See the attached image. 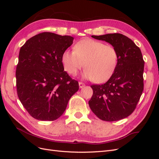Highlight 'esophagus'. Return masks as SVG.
I'll use <instances>...</instances> for the list:
<instances>
[{"mask_svg":"<svg viewBox=\"0 0 159 159\" xmlns=\"http://www.w3.org/2000/svg\"><path fill=\"white\" fill-rule=\"evenodd\" d=\"M85 86V84L82 82H79V87L80 88H83Z\"/></svg>","mask_w":159,"mask_h":159,"instance_id":"esophagus-1","label":"esophagus"}]
</instances>
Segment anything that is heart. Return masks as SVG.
<instances>
[{
  "label": "heart",
  "mask_w": 159,
  "mask_h": 159,
  "mask_svg": "<svg viewBox=\"0 0 159 159\" xmlns=\"http://www.w3.org/2000/svg\"><path fill=\"white\" fill-rule=\"evenodd\" d=\"M61 60L70 74L76 75L84 64L86 68L83 72V78L102 83L109 80L116 69L118 53L112 46L85 38L76 43L74 51H64Z\"/></svg>",
  "instance_id": "1"
}]
</instances>
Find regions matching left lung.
I'll list each match as a JSON object with an SVG mask.
<instances>
[{"mask_svg": "<svg viewBox=\"0 0 159 159\" xmlns=\"http://www.w3.org/2000/svg\"><path fill=\"white\" fill-rule=\"evenodd\" d=\"M91 37L113 46L118 53V63L106 83L91 85L93 92L89 105L103 121H119L133 112L142 95L145 64L142 53L130 38L121 34Z\"/></svg>", "mask_w": 159, "mask_h": 159, "instance_id": "left-lung-1", "label": "left lung"}]
</instances>
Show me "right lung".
Returning a JSON list of instances; mask_svg holds the SVG:
<instances>
[{
	"label": "right lung",
	"mask_w": 159,
	"mask_h": 159,
	"mask_svg": "<svg viewBox=\"0 0 159 159\" xmlns=\"http://www.w3.org/2000/svg\"><path fill=\"white\" fill-rule=\"evenodd\" d=\"M74 38L42 32L28 40L19 52L16 67L18 98L32 117L54 121L64 113L79 89L78 81L64 71L62 53Z\"/></svg>",
	"instance_id": "right-lung-1"
}]
</instances>
